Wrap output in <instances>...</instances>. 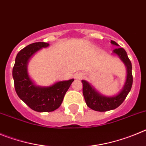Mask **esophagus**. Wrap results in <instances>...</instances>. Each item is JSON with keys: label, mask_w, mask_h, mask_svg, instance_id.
<instances>
[{"label": "esophagus", "mask_w": 146, "mask_h": 146, "mask_svg": "<svg viewBox=\"0 0 146 146\" xmlns=\"http://www.w3.org/2000/svg\"><path fill=\"white\" fill-rule=\"evenodd\" d=\"M82 75H83V74H82V72H77V73H76L75 74H74V77H75L76 79H81L82 77Z\"/></svg>", "instance_id": "1"}]
</instances>
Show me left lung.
Wrapping results in <instances>:
<instances>
[{
  "label": "left lung",
  "mask_w": 146,
  "mask_h": 146,
  "mask_svg": "<svg viewBox=\"0 0 146 146\" xmlns=\"http://www.w3.org/2000/svg\"><path fill=\"white\" fill-rule=\"evenodd\" d=\"M110 43L118 47V48L113 50V53L118 55L121 61L126 66V78L123 88L116 95L111 96H104L96 91V88L91 86L88 82L84 80H82L83 85L82 93L87 106L94 110L99 112L108 111L119 107L129 93L133 82V77L131 73V63L129 59L127 53L124 49L119 47V45L115 42L111 40Z\"/></svg>",
  "instance_id": "obj_1"
}]
</instances>
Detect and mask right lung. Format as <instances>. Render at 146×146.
Listing matches in <instances>:
<instances>
[{
	"label": "right lung",
	"mask_w": 146,
	"mask_h": 146,
	"mask_svg": "<svg viewBox=\"0 0 146 146\" xmlns=\"http://www.w3.org/2000/svg\"><path fill=\"white\" fill-rule=\"evenodd\" d=\"M49 43L36 42L28 45L18 52L12 70L17 94L32 110L39 113L52 112L61 104L66 93L74 79L58 81L50 86H39L31 79L28 64L36 52L49 47Z\"/></svg>",
	"instance_id": "1"
}]
</instances>
